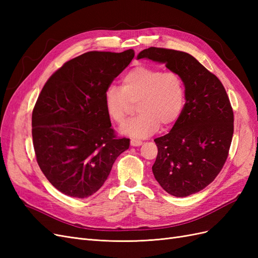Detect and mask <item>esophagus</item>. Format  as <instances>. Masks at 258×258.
Masks as SVG:
<instances>
[{
  "instance_id": "obj_1",
  "label": "esophagus",
  "mask_w": 258,
  "mask_h": 258,
  "mask_svg": "<svg viewBox=\"0 0 258 258\" xmlns=\"http://www.w3.org/2000/svg\"><path fill=\"white\" fill-rule=\"evenodd\" d=\"M130 144L132 146H140L142 144V141H141V140H138V139H131Z\"/></svg>"
}]
</instances>
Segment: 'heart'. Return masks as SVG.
Here are the masks:
<instances>
[{"instance_id":"b5f03b06","label":"heart","mask_w":258,"mask_h":258,"mask_svg":"<svg viewBox=\"0 0 258 258\" xmlns=\"http://www.w3.org/2000/svg\"><path fill=\"white\" fill-rule=\"evenodd\" d=\"M186 89L182 75L153 67L140 66L123 75L121 88L108 86L104 92L107 115L122 123L137 103L138 115L121 127L123 135L145 138L161 124L168 128L177 121L185 104Z\"/></svg>"}]
</instances>
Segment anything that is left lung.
<instances>
[{
	"label": "left lung",
	"instance_id": "left-lung-1",
	"mask_svg": "<svg viewBox=\"0 0 258 258\" xmlns=\"http://www.w3.org/2000/svg\"><path fill=\"white\" fill-rule=\"evenodd\" d=\"M182 75L186 102L168 135L155 139L153 173L175 197L202 190L221 172L233 135V111L222 82L194 58L174 49L150 47L139 53Z\"/></svg>",
	"mask_w": 258,
	"mask_h": 258
}]
</instances>
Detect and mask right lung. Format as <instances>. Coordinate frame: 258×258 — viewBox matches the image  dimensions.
Masks as SVG:
<instances>
[{
	"label": "right lung",
	"instance_id": "obj_1",
	"mask_svg": "<svg viewBox=\"0 0 258 258\" xmlns=\"http://www.w3.org/2000/svg\"><path fill=\"white\" fill-rule=\"evenodd\" d=\"M135 57L88 51L67 61L38 96L32 112L36 161L53 187L74 198L98 191L130 140L117 137L104 92Z\"/></svg>",
	"mask_w": 258,
	"mask_h": 258
}]
</instances>
